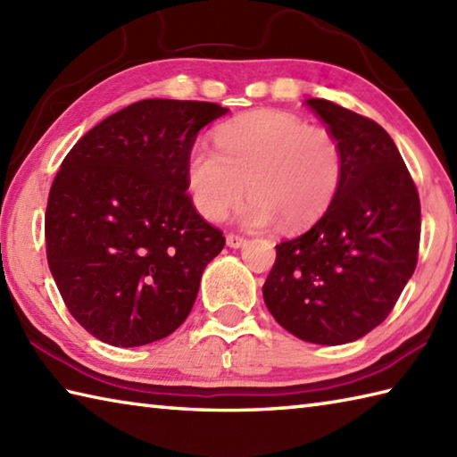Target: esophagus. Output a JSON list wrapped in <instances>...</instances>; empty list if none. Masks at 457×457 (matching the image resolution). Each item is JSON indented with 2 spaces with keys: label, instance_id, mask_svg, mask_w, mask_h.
<instances>
[{
  "label": "esophagus",
  "instance_id": "obj_1",
  "mask_svg": "<svg viewBox=\"0 0 457 457\" xmlns=\"http://www.w3.org/2000/svg\"><path fill=\"white\" fill-rule=\"evenodd\" d=\"M226 244H228V247H231V249H239V247L245 245V239L239 237V236L229 234V236L226 237Z\"/></svg>",
  "mask_w": 457,
  "mask_h": 457
}]
</instances>
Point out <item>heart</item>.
<instances>
[{"mask_svg":"<svg viewBox=\"0 0 457 457\" xmlns=\"http://www.w3.org/2000/svg\"><path fill=\"white\" fill-rule=\"evenodd\" d=\"M218 152L194 148L186 182L205 220L220 221L252 195L239 220L262 229L312 226L333 202L341 182V150L333 134L281 111H252L216 132Z\"/></svg>","mask_w":457,"mask_h":457,"instance_id":"heart-1","label":"heart"}]
</instances>
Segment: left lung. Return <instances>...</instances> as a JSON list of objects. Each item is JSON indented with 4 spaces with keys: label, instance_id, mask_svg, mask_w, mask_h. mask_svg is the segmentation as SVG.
Here are the masks:
<instances>
[{
    "label": "left lung",
    "instance_id": "1",
    "mask_svg": "<svg viewBox=\"0 0 457 457\" xmlns=\"http://www.w3.org/2000/svg\"><path fill=\"white\" fill-rule=\"evenodd\" d=\"M305 103L341 150V182L315 226L275 247L263 301L291 335L335 346L370 333L396 305L418 262L420 198L380 124L323 98Z\"/></svg>",
    "mask_w": 457,
    "mask_h": 457
}]
</instances>
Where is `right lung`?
<instances>
[{
  "mask_svg": "<svg viewBox=\"0 0 457 457\" xmlns=\"http://www.w3.org/2000/svg\"><path fill=\"white\" fill-rule=\"evenodd\" d=\"M216 103L148 98L80 138L53 180L45 241L62 301L112 346H142L180 327L226 239L186 194L198 132Z\"/></svg>",
  "mask_w": 457,
  "mask_h": 457,
  "instance_id": "add662e5",
  "label": "right lung"
}]
</instances>
